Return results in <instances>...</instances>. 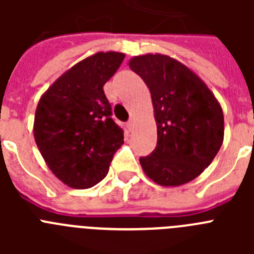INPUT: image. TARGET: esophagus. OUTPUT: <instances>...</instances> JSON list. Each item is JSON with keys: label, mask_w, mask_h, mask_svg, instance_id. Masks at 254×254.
Instances as JSON below:
<instances>
[{"label": "esophagus", "mask_w": 254, "mask_h": 254, "mask_svg": "<svg viewBox=\"0 0 254 254\" xmlns=\"http://www.w3.org/2000/svg\"><path fill=\"white\" fill-rule=\"evenodd\" d=\"M133 126H134V121H133V118H131V120H129L128 122H127V127H128L129 131H132V128H133Z\"/></svg>", "instance_id": "1"}]
</instances>
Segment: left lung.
<instances>
[{
    "mask_svg": "<svg viewBox=\"0 0 254 254\" xmlns=\"http://www.w3.org/2000/svg\"><path fill=\"white\" fill-rule=\"evenodd\" d=\"M129 67L151 93L158 143L140 163L158 185L181 186L211 164L224 140V116L196 73L163 55L133 57Z\"/></svg>",
    "mask_w": 254,
    "mask_h": 254,
    "instance_id": "left-lung-1",
    "label": "left lung"
}]
</instances>
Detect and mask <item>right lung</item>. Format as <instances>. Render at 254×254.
<instances>
[{"instance_id":"add662e5","label":"right lung","mask_w":254,"mask_h":254,"mask_svg":"<svg viewBox=\"0 0 254 254\" xmlns=\"http://www.w3.org/2000/svg\"><path fill=\"white\" fill-rule=\"evenodd\" d=\"M123 60V53L99 52L78 62L38 103L37 146L53 174L69 187L98 185L123 145V129L112 118L103 90Z\"/></svg>"}]
</instances>
